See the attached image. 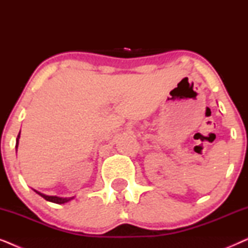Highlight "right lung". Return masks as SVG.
<instances>
[{
  "label": "right lung",
  "mask_w": 248,
  "mask_h": 248,
  "mask_svg": "<svg viewBox=\"0 0 248 248\" xmlns=\"http://www.w3.org/2000/svg\"><path fill=\"white\" fill-rule=\"evenodd\" d=\"M19 138H20V133L18 135V138H16V147L18 148V144H19ZM37 194H39L42 198H44L46 200V201H49V202H53V203H57V204H63V203H66L72 200L73 198H59V196H49V195H45L43 194V193H40L38 191H35Z\"/></svg>",
  "instance_id": "obj_1"
}]
</instances>
